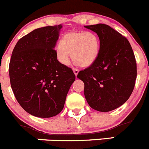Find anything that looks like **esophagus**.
<instances>
[{
  "instance_id": "esophagus-1",
  "label": "esophagus",
  "mask_w": 149,
  "mask_h": 149,
  "mask_svg": "<svg viewBox=\"0 0 149 149\" xmlns=\"http://www.w3.org/2000/svg\"><path fill=\"white\" fill-rule=\"evenodd\" d=\"M73 71H74L75 76H77L78 73H79V70H78V69H74V70H73Z\"/></svg>"
}]
</instances>
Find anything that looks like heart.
<instances>
[{
	"label": "heart",
	"instance_id": "b5f03b06",
	"mask_svg": "<svg viewBox=\"0 0 149 149\" xmlns=\"http://www.w3.org/2000/svg\"><path fill=\"white\" fill-rule=\"evenodd\" d=\"M100 42L98 36L91 32L72 31L61 38L56 47L57 59L63 65L70 63V56L82 67H88L95 62L99 55Z\"/></svg>",
	"mask_w": 149,
	"mask_h": 149
}]
</instances>
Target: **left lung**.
Listing matches in <instances>:
<instances>
[{
  "label": "left lung",
  "mask_w": 149,
  "mask_h": 149,
  "mask_svg": "<svg viewBox=\"0 0 149 149\" xmlns=\"http://www.w3.org/2000/svg\"><path fill=\"white\" fill-rule=\"evenodd\" d=\"M97 34L99 55L77 77L85 84L84 94L93 109L112 111L125 104L133 91L137 77L135 57L126 38L104 24L85 26Z\"/></svg>",
  "instance_id": "left-lung-1"
}]
</instances>
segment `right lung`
Wrapping results in <instances>:
<instances>
[{"instance_id": "add662e5", "label": "right lung", "mask_w": 149, "mask_h": 149, "mask_svg": "<svg viewBox=\"0 0 149 149\" xmlns=\"http://www.w3.org/2000/svg\"><path fill=\"white\" fill-rule=\"evenodd\" d=\"M61 24L38 28L19 40L9 63L16 99L29 114L48 118L63 109L75 80L72 70L59 62L56 46Z\"/></svg>"}]
</instances>
